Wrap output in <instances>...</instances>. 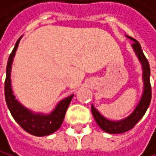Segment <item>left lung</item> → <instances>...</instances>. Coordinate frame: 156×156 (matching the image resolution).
Here are the masks:
<instances>
[{"label": "left lung", "instance_id": "8db88e82", "mask_svg": "<svg viewBox=\"0 0 156 156\" xmlns=\"http://www.w3.org/2000/svg\"><path fill=\"white\" fill-rule=\"evenodd\" d=\"M127 38H129L130 40L133 41L132 44V49L134 51L135 55H137L139 61L142 64V70H143V82H144V87H143V94L141 100H140L139 104L135 107V109L133 110V112L127 116L126 118L120 120V121H110L104 117L96 109L94 105H92L91 110L92 114L95 118L96 123L99 125L101 129L110 134H117V133H124L127 130L131 129L132 127H134V126L142 119V117L145 115L146 111H147L148 107L151 104V86L150 82V76H151V68L148 59L146 58L144 52L142 51L141 46H140L139 42L134 38L127 36Z\"/></svg>", "mask_w": 156, "mask_h": 156}]
</instances>
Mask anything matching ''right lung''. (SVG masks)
<instances>
[{"instance_id": "add662e5", "label": "right lung", "mask_w": 156, "mask_h": 156, "mask_svg": "<svg viewBox=\"0 0 156 156\" xmlns=\"http://www.w3.org/2000/svg\"><path fill=\"white\" fill-rule=\"evenodd\" d=\"M21 37L17 40L16 44H15L14 49L8 57V61L6 65V77L5 82V101L12 117L24 130L29 132L30 134L35 136L50 135L55 131H56L61 126L65 117V113L67 111V108L72 99H73L74 95H71L69 97L59 101L55 109L50 114L34 113L26 108L24 105H22L15 99V96L13 95V91L11 88L10 74L13 58L15 56V52L17 51Z\"/></svg>"}]
</instances>
